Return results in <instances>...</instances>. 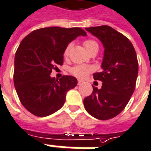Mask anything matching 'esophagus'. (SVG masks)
Returning a JSON list of instances; mask_svg holds the SVG:
<instances>
[{
    "label": "esophagus",
    "mask_w": 151,
    "mask_h": 151,
    "mask_svg": "<svg viewBox=\"0 0 151 151\" xmlns=\"http://www.w3.org/2000/svg\"><path fill=\"white\" fill-rule=\"evenodd\" d=\"M82 82H83V81H82V80H78V84H79V85H80V84H81V83H82Z\"/></svg>",
    "instance_id": "obj_1"
}]
</instances>
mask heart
I'll return each mask as SVG.
<instances>
[{"mask_svg": "<svg viewBox=\"0 0 151 151\" xmlns=\"http://www.w3.org/2000/svg\"><path fill=\"white\" fill-rule=\"evenodd\" d=\"M83 46L85 47V48L87 49V50L88 51L92 47L94 46H98L97 43L95 41L93 40H85L83 42ZM71 45L69 44L67 46V47L65 48L64 52H63V55L65 57H68V55H69V52H70V50H71ZM93 68L91 67V66H88V65H76V66H74L73 68H71V73L75 76L78 77V78H84L86 77L92 71Z\"/></svg>", "mask_w": 151, "mask_h": 151, "instance_id": "b5f03b06", "label": "heart"}]
</instances>
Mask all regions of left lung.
<instances>
[{"instance_id": "obj_1", "label": "left lung", "mask_w": 151, "mask_h": 151, "mask_svg": "<svg viewBox=\"0 0 151 151\" xmlns=\"http://www.w3.org/2000/svg\"><path fill=\"white\" fill-rule=\"evenodd\" d=\"M101 41L104 48L102 71L93 74L102 87H93L92 93L83 100L88 113L99 120L117 116L133 95L138 73L137 55L131 42L109 26L85 28Z\"/></svg>"}]
</instances>
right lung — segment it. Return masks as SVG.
<instances>
[{"mask_svg":"<svg viewBox=\"0 0 151 151\" xmlns=\"http://www.w3.org/2000/svg\"><path fill=\"white\" fill-rule=\"evenodd\" d=\"M86 36L81 28L58 26L36 29L23 38L14 60V86L21 103L29 113L47 116L63 107L66 94L77 85L74 76L59 80L50 77L55 65L63 64V52L78 36Z\"/></svg>","mask_w":151,"mask_h":151,"instance_id":"1","label":"right lung"}]
</instances>
